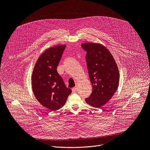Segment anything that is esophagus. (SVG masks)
Here are the masks:
<instances>
[{"instance_id":"esophagus-1","label":"esophagus","mask_w":150,"mask_h":150,"mask_svg":"<svg viewBox=\"0 0 150 150\" xmlns=\"http://www.w3.org/2000/svg\"><path fill=\"white\" fill-rule=\"evenodd\" d=\"M76 90H77L76 87H74V88H72V92H73V93L75 92V91H76Z\"/></svg>"}]
</instances>
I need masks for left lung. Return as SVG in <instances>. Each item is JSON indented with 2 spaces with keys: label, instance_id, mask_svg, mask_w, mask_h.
Segmentation results:
<instances>
[{
  "label": "left lung",
  "instance_id": "1",
  "mask_svg": "<svg viewBox=\"0 0 150 150\" xmlns=\"http://www.w3.org/2000/svg\"><path fill=\"white\" fill-rule=\"evenodd\" d=\"M81 47L87 52L85 59L93 86L92 93L85 101L100 108L111 99L118 88V68L110 52L102 45L85 42Z\"/></svg>",
  "mask_w": 150,
  "mask_h": 150
}]
</instances>
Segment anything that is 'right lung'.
<instances>
[{
	"label": "right lung",
	"mask_w": 150,
	"mask_h": 150,
	"mask_svg": "<svg viewBox=\"0 0 150 150\" xmlns=\"http://www.w3.org/2000/svg\"><path fill=\"white\" fill-rule=\"evenodd\" d=\"M66 47L59 45L42 53L36 62L32 74V88L36 99L51 111L62 108L72 93L57 72Z\"/></svg>",
	"instance_id": "1"
}]
</instances>
